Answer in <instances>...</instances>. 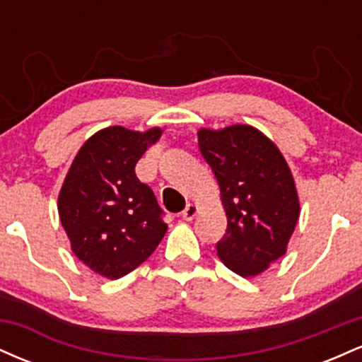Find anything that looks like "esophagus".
Instances as JSON below:
<instances>
[{
  "instance_id": "1",
  "label": "esophagus",
  "mask_w": 362,
  "mask_h": 362,
  "mask_svg": "<svg viewBox=\"0 0 362 362\" xmlns=\"http://www.w3.org/2000/svg\"><path fill=\"white\" fill-rule=\"evenodd\" d=\"M197 213H199L197 204H187L184 213H182V218H184L185 221H192L195 216H197Z\"/></svg>"
}]
</instances>
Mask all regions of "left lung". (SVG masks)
Returning <instances> with one entry per match:
<instances>
[{
	"label": "left lung",
	"mask_w": 362,
	"mask_h": 362,
	"mask_svg": "<svg viewBox=\"0 0 362 362\" xmlns=\"http://www.w3.org/2000/svg\"><path fill=\"white\" fill-rule=\"evenodd\" d=\"M228 218L219 259L242 277H255L281 259L300 218V197L279 148L247 124L197 131Z\"/></svg>",
	"instance_id": "8db88e82"
}]
</instances>
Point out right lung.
<instances>
[{
    "label": "right lung",
    "instance_id": "obj_1",
    "mask_svg": "<svg viewBox=\"0 0 362 362\" xmlns=\"http://www.w3.org/2000/svg\"><path fill=\"white\" fill-rule=\"evenodd\" d=\"M161 134V127L102 129L85 141L62 182L57 211L71 250L107 279L134 271L167 233L155 194L134 172Z\"/></svg>",
    "mask_w": 362,
    "mask_h": 362
}]
</instances>
